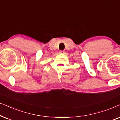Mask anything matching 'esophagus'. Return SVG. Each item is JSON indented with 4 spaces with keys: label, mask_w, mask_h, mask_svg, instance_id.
I'll use <instances>...</instances> for the list:
<instances>
[{
    "label": "esophagus",
    "mask_w": 120,
    "mask_h": 120,
    "mask_svg": "<svg viewBox=\"0 0 120 120\" xmlns=\"http://www.w3.org/2000/svg\"><path fill=\"white\" fill-rule=\"evenodd\" d=\"M59 53L60 54H64V52L63 50H60L59 51Z\"/></svg>",
    "instance_id": "34e87169"
}]
</instances>
